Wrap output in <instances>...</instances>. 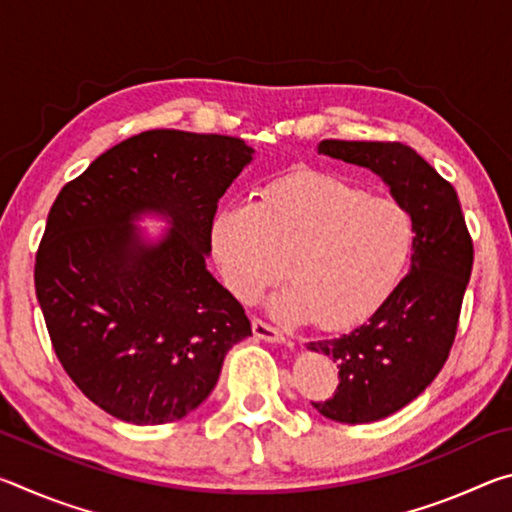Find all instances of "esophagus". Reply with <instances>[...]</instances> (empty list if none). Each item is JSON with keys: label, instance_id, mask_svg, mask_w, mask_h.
I'll return each instance as SVG.
<instances>
[{"label": "esophagus", "instance_id": "1", "mask_svg": "<svg viewBox=\"0 0 512 512\" xmlns=\"http://www.w3.org/2000/svg\"><path fill=\"white\" fill-rule=\"evenodd\" d=\"M253 332H255L257 339L268 341V343H282L284 341V334L280 332V329L273 327V325H268L266 320H262V318H255L253 320Z\"/></svg>", "mask_w": 512, "mask_h": 512}]
</instances>
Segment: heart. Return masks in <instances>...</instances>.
I'll list each match as a JSON object with an SVG mask.
<instances>
[{
    "label": "heart",
    "mask_w": 512,
    "mask_h": 512,
    "mask_svg": "<svg viewBox=\"0 0 512 512\" xmlns=\"http://www.w3.org/2000/svg\"><path fill=\"white\" fill-rule=\"evenodd\" d=\"M418 246L404 203L339 176L300 171L264 187L255 205H228L212 221V253L223 284L255 302L284 275L271 302L284 323L314 320L345 329L370 318L400 287Z\"/></svg>",
    "instance_id": "heart-1"
}]
</instances>
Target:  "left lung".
Segmentation results:
<instances>
[{
	"mask_svg": "<svg viewBox=\"0 0 512 512\" xmlns=\"http://www.w3.org/2000/svg\"><path fill=\"white\" fill-rule=\"evenodd\" d=\"M320 155L368 167L418 223L409 275L352 332L309 343L339 368L332 397L311 402L325 418L363 424L386 418L427 388L452 350L474 246L452 183L402 142L323 140Z\"/></svg>",
	"mask_w": 512,
	"mask_h": 512,
	"instance_id": "obj_1",
	"label": "left lung"
}]
</instances>
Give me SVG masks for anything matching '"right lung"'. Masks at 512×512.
Masks as SVG:
<instances>
[{
    "instance_id": "add662e5",
    "label": "right lung",
    "mask_w": 512,
    "mask_h": 512,
    "mask_svg": "<svg viewBox=\"0 0 512 512\" xmlns=\"http://www.w3.org/2000/svg\"><path fill=\"white\" fill-rule=\"evenodd\" d=\"M250 160L241 137L160 128L112 146L60 189L33 280L60 366L99 409L131 424L185 418L253 334L205 268L216 207ZM146 209L172 216L158 247L130 225Z\"/></svg>"
}]
</instances>
